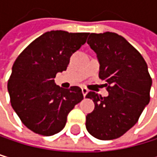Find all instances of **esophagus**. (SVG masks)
Instances as JSON below:
<instances>
[{"label": "esophagus", "mask_w": 157, "mask_h": 157, "mask_svg": "<svg viewBox=\"0 0 157 157\" xmlns=\"http://www.w3.org/2000/svg\"><path fill=\"white\" fill-rule=\"evenodd\" d=\"M82 92H83V95L86 96L87 94V92H88V89L86 87H82Z\"/></svg>", "instance_id": "obj_1"}]
</instances>
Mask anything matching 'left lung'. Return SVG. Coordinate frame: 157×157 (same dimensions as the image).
<instances>
[{"mask_svg":"<svg viewBox=\"0 0 157 157\" xmlns=\"http://www.w3.org/2000/svg\"><path fill=\"white\" fill-rule=\"evenodd\" d=\"M87 44L97 53L99 77L106 82L109 94H86L95 108L86 115V127L98 140H115L133 127L149 104L152 78L142 56L123 36L93 33Z\"/></svg>","mask_w":157,"mask_h":157,"instance_id":"obj_1","label":"left lung"}]
</instances>
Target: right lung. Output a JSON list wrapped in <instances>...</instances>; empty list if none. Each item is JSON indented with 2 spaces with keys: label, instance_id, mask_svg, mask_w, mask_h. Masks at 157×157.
I'll use <instances>...</instances> for the list:
<instances>
[{
  "label": "right lung",
  "instance_id": "obj_1",
  "mask_svg": "<svg viewBox=\"0 0 157 157\" xmlns=\"http://www.w3.org/2000/svg\"><path fill=\"white\" fill-rule=\"evenodd\" d=\"M88 33L51 31L30 43L16 59L7 83L10 102L21 122L41 136L60 132L68 114L84 99L79 86L55 84L70 58L86 41Z\"/></svg>",
  "mask_w": 157,
  "mask_h": 157
}]
</instances>
